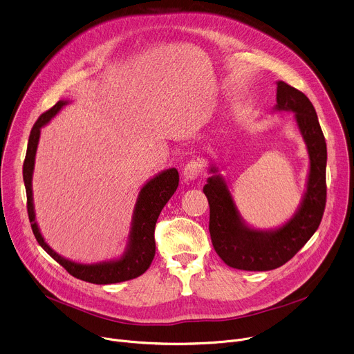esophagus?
<instances>
[{"label":"esophagus","instance_id":"esophagus-1","mask_svg":"<svg viewBox=\"0 0 354 354\" xmlns=\"http://www.w3.org/2000/svg\"><path fill=\"white\" fill-rule=\"evenodd\" d=\"M202 174V164L201 160H190V162L186 164V167L183 168L182 171V176H183V180L186 183L192 182L198 179V176Z\"/></svg>","mask_w":354,"mask_h":354}]
</instances>
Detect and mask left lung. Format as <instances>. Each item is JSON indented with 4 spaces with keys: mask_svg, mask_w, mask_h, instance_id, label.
Returning a JSON list of instances; mask_svg holds the SVG:
<instances>
[{
    "mask_svg": "<svg viewBox=\"0 0 354 354\" xmlns=\"http://www.w3.org/2000/svg\"><path fill=\"white\" fill-rule=\"evenodd\" d=\"M274 110L295 114L309 156L305 192L292 217L270 230L248 226L216 164H210L207 171L212 176L203 186L210 206L213 247L224 263L237 270L270 271L283 266L313 236L325 212L328 151L315 107L302 91L279 80Z\"/></svg>",
    "mask_w": 354,
    "mask_h": 354,
    "instance_id": "1",
    "label": "left lung"
}]
</instances>
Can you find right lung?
<instances>
[{"label": "right lung", "instance_id": "1", "mask_svg": "<svg viewBox=\"0 0 354 354\" xmlns=\"http://www.w3.org/2000/svg\"><path fill=\"white\" fill-rule=\"evenodd\" d=\"M69 104L68 100L57 102L50 110L44 113L35 125L32 127L28 149L24 162V183L26 189V199H28V216L30 221L32 232L35 234L39 245L57 261L63 268H65L71 275L97 285L117 283L122 281H128L142 275L151 266L153 255H155V224L158 216L172 195L176 192L179 185V174L176 168H169L162 172L156 174L153 178L147 180L141 187L134 212L131 218V229L128 234V241L124 252L118 259L83 264L76 263L69 259H65L57 254L42 237L39 226L35 218V206H34V194H32V176H34L35 169V156L41 137V128L45 127L63 107Z\"/></svg>", "mask_w": 354, "mask_h": 354}]
</instances>
